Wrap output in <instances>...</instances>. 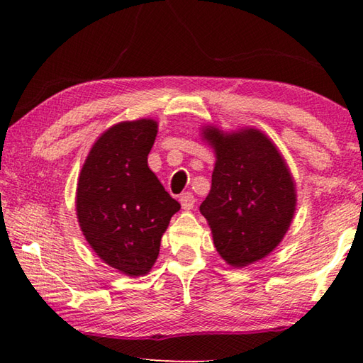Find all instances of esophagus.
<instances>
[{
	"label": "esophagus",
	"instance_id": "34e87169",
	"mask_svg": "<svg viewBox=\"0 0 363 363\" xmlns=\"http://www.w3.org/2000/svg\"><path fill=\"white\" fill-rule=\"evenodd\" d=\"M179 201H181V206L184 211H190V209H194V206H195V196L191 191H187V194H182Z\"/></svg>",
	"mask_w": 363,
	"mask_h": 363
}]
</instances>
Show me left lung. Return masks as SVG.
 Listing matches in <instances>:
<instances>
[{
  "instance_id": "obj_1",
  "label": "left lung",
  "mask_w": 363,
  "mask_h": 363,
  "mask_svg": "<svg viewBox=\"0 0 363 363\" xmlns=\"http://www.w3.org/2000/svg\"><path fill=\"white\" fill-rule=\"evenodd\" d=\"M204 138L217 162L199 211L220 256L243 268L268 256L287 233L296 206L295 184L279 151L260 130L228 135L207 128Z\"/></svg>"
}]
</instances>
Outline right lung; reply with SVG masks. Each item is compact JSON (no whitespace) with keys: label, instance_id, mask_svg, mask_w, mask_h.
I'll list each match as a JSON object with an SVG mask.
<instances>
[{"label":"right lung","instance_id":"right-lung-1","mask_svg":"<svg viewBox=\"0 0 363 363\" xmlns=\"http://www.w3.org/2000/svg\"><path fill=\"white\" fill-rule=\"evenodd\" d=\"M157 135L154 120L123 121L90 150L76 190V212L86 240L107 265L143 276L181 204L148 167Z\"/></svg>","mask_w":363,"mask_h":363}]
</instances>
